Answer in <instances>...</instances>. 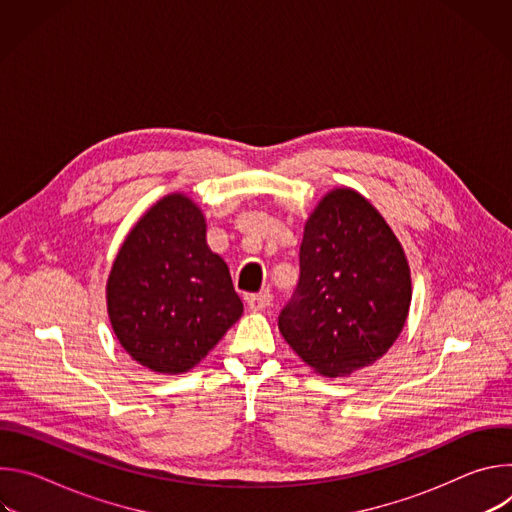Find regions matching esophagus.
I'll return each mask as SVG.
<instances>
[{"label":"esophagus","mask_w":512,"mask_h":512,"mask_svg":"<svg viewBox=\"0 0 512 512\" xmlns=\"http://www.w3.org/2000/svg\"><path fill=\"white\" fill-rule=\"evenodd\" d=\"M269 304H271L269 291H259V294H253L247 298V306L251 312H263Z\"/></svg>","instance_id":"esophagus-1"}]
</instances>
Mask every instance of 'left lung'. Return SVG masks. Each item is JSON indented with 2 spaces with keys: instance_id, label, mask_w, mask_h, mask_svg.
<instances>
[{
  "instance_id": "left-lung-1",
  "label": "left lung",
  "mask_w": 512,
  "mask_h": 512,
  "mask_svg": "<svg viewBox=\"0 0 512 512\" xmlns=\"http://www.w3.org/2000/svg\"><path fill=\"white\" fill-rule=\"evenodd\" d=\"M409 306V263L381 212L352 188L330 190L304 227L285 342L318 375L348 377L387 354Z\"/></svg>"
}]
</instances>
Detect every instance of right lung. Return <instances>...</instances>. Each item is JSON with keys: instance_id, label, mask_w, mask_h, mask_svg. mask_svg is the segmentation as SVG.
I'll return each instance as SVG.
<instances>
[{"instance_id": "add662e5", "label": "right lung", "mask_w": 512, "mask_h": 512, "mask_svg": "<svg viewBox=\"0 0 512 512\" xmlns=\"http://www.w3.org/2000/svg\"><path fill=\"white\" fill-rule=\"evenodd\" d=\"M105 291L119 344L160 375L194 369L243 314L227 263L206 245V218L182 192L133 225Z\"/></svg>"}]
</instances>
